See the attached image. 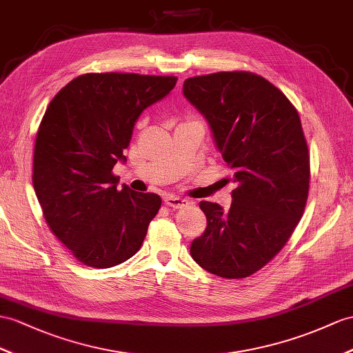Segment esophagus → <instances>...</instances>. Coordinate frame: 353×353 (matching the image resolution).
<instances>
[{
    "mask_svg": "<svg viewBox=\"0 0 353 353\" xmlns=\"http://www.w3.org/2000/svg\"><path fill=\"white\" fill-rule=\"evenodd\" d=\"M165 203L168 205V206H170V208H174V210H176V208H183V206H187L188 202L187 199H183V197H178V196H166L165 197Z\"/></svg>",
    "mask_w": 353,
    "mask_h": 353,
    "instance_id": "esophagus-1",
    "label": "esophagus"
}]
</instances>
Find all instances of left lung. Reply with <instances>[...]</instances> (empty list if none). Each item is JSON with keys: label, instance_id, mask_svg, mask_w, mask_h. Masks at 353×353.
Here are the masks:
<instances>
[{"label": "left lung", "instance_id": "obj_1", "mask_svg": "<svg viewBox=\"0 0 353 353\" xmlns=\"http://www.w3.org/2000/svg\"><path fill=\"white\" fill-rule=\"evenodd\" d=\"M183 94L208 123L236 184L229 210L199 203L206 229L190 254L219 277H248L281 250L305 208L310 157L299 115L279 88L248 72L190 77Z\"/></svg>", "mask_w": 353, "mask_h": 353}]
</instances>
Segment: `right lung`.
<instances>
[{
    "instance_id": "right-lung-1",
    "label": "right lung",
    "mask_w": 353,
    "mask_h": 353,
    "mask_svg": "<svg viewBox=\"0 0 353 353\" xmlns=\"http://www.w3.org/2000/svg\"><path fill=\"white\" fill-rule=\"evenodd\" d=\"M175 76L88 73L49 103L39 127L32 185L54 235L77 261L110 268L139 250L159 194L118 190L112 175L136 119L174 90Z\"/></svg>"
}]
</instances>
